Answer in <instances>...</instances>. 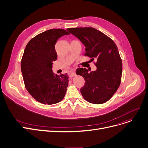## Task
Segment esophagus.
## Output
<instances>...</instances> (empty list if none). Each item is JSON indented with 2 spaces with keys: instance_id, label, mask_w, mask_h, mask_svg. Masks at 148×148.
<instances>
[{
  "instance_id": "esophagus-1",
  "label": "esophagus",
  "mask_w": 148,
  "mask_h": 148,
  "mask_svg": "<svg viewBox=\"0 0 148 148\" xmlns=\"http://www.w3.org/2000/svg\"><path fill=\"white\" fill-rule=\"evenodd\" d=\"M75 75H76V74H75V73L74 71L71 72V73H69V77H71V78H72V77H73Z\"/></svg>"
}]
</instances>
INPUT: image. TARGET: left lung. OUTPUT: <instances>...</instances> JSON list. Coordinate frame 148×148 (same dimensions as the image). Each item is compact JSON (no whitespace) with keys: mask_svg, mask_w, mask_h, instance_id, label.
I'll list each match as a JSON object with an SVG mask.
<instances>
[{"mask_svg":"<svg viewBox=\"0 0 148 148\" xmlns=\"http://www.w3.org/2000/svg\"><path fill=\"white\" fill-rule=\"evenodd\" d=\"M85 46L84 55L97 60V70L89 72L86 68H78L77 75L84 79L80 89L87 101L100 104L109 100L121 84L122 64L117 46L103 32L93 27H75L66 29ZM90 71V70H89Z\"/></svg>","mask_w":148,"mask_h":148,"instance_id":"left-lung-1","label":"left lung"}]
</instances>
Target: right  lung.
Listing matches in <instances>:
<instances>
[{
	"label": "right lung",
	"mask_w": 148,
	"mask_h": 148,
	"mask_svg": "<svg viewBox=\"0 0 148 148\" xmlns=\"http://www.w3.org/2000/svg\"><path fill=\"white\" fill-rule=\"evenodd\" d=\"M69 35L66 30L53 29L37 35L26 46L21 62L25 87L36 101L44 104L63 99L68 86L67 74H54L53 62L57 59L55 44L59 38Z\"/></svg>",
	"instance_id": "right-lung-1"
}]
</instances>
